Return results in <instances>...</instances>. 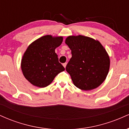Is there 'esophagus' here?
Returning <instances> with one entry per match:
<instances>
[{"label":"esophagus","instance_id":"34e87169","mask_svg":"<svg viewBox=\"0 0 129 129\" xmlns=\"http://www.w3.org/2000/svg\"><path fill=\"white\" fill-rule=\"evenodd\" d=\"M62 65H63V66L64 67V68H66V66H67V63L66 62V63H63Z\"/></svg>","mask_w":129,"mask_h":129}]
</instances>
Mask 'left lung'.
I'll use <instances>...</instances> for the list:
<instances>
[{
	"label": "left lung",
	"instance_id": "1",
	"mask_svg": "<svg viewBox=\"0 0 129 129\" xmlns=\"http://www.w3.org/2000/svg\"><path fill=\"white\" fill-rule=\"evenodd\" d=\"M65 42L72 51L66 70L74 85L85 91L98 87L110 69V57L104 47L98 40L82 35L68 36Z\"/></svg>",
	"mask_w": 129,
	"mask_h": 129
}]
</instances>
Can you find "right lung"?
Returning <instances> with one entry per match:
<instances>
[{
	"instance_id": "1",
	"label": "right lung",
	"mask_w": 129,
	"mask_h": 129,
	"mask_svg": "<svg viewBox=\"0 0 129 129\" xmlns=\"http://www.w3.org/2000/svg\"><path fill=\"white\" fill-rule=\"evenodd\" d=\"M62 41V36L46 35L33 42L26 48L20 66L23 76L32 85L41 88L48 86L56 75L65 70L55 53Z\"/></svg>"
}]
</instances>
